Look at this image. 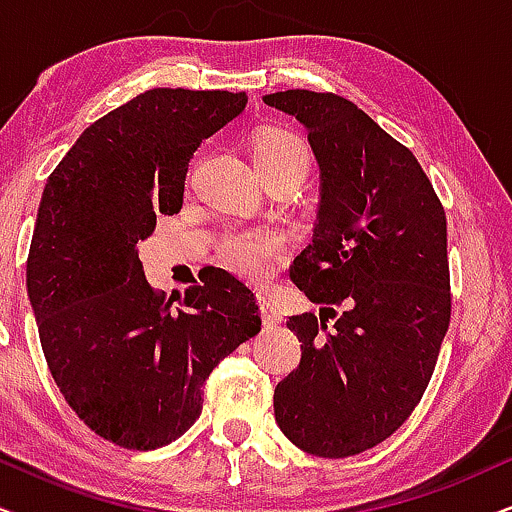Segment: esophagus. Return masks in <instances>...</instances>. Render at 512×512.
I'll return each instance as SVG.
<instances>
[{"mask_svg":"<svg viewBox=\"0 0 512 512\" xmlns=\"http://www.w3.org/2000/svg\"><path fill=\"white\" fill-rule=\"evenodd\" d=\"M257 304H260V314H262V321L264 326H276L278 321H281V312H278L276 302L271 300L269 295H257Z\"/></svg>","mask_w":512,"mask_h":512,"instance_id":"esophagus-1","label":"esophagus"}]
</instances>
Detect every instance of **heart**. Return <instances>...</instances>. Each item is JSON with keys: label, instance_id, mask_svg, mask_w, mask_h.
<instances>
[{"label": "heart", "instance_id": "obj_1", "mask_svg": "<svg viewBox=\"0 0 512 512\" xmlns=\"http://www.w3.org/2000/svg\"><path fill=\"white\" fill-rule=\"evenodd\" d=\"M252 163L264 181L283 177L302 184L312 167V151L302 137L281 127H267L252 144ZM283 248L281 234L271 229H238L219 241L222 262L236 274L264 278Z\"/></svg>", "mask_w": 512, "mask_h": 512}]
</instances>
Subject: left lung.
<instances>
[{
    "mask_svg": "<svg viewBox=\"0 0 512 512\" xmlns=\"http://www.w3.org/2000/svg\"><path fill=\"white\" fill-rule=\"evenodd\" d=\"M264 103L307 129L321 172L312 243L290 278L319 314L290 316L302 359L274 390L278 428L347 458L416 409L451 319L446 215L428 174L352 101L288 89Z\"/></svg>",
    "mask_w": 512,
    "mask_h": 512,
    "instance_id": "1",
    "label": "left lung"
}]
</instances>
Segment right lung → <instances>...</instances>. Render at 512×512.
<instances>
[{
  "instance_id": "right-lung-1",
  "label": "right lung",
  "mask_w": 512,
  "mask_h": 512,
  "mask_svg": "<svg viewBox=\"0 0 512 512\" xmlns=\"http://www.w3.org/2000/svg\"><path fill=\"white\" fill-rule=\"evenodd\" d=\"M245 92L148 89L82 132L44 186L28 295L49 371L87 428L160 449L196 423L219 361L260 333L255 295L215 269L155 293L137 243L174 215L200 141L243 113Z\"/></svg>"
}]
</instances>
